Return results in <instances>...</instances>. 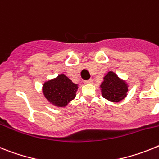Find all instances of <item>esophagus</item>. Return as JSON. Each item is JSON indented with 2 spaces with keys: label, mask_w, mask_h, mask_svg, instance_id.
Returning <instances> with one entry per match:
<instances>
[{
  "label": "esophagus",
  "mask_w": 159,
  "mask_h": 159,
  "mask_svg": "<svg viewBox=\"0 0 159 159\" xmlns=\"http://www.w3.org/2000/svg\"><path fill=\"white\" fill-rule=\"evenodd\" d=\"M93 82V80L92 79H88V80H85V81H84V83L85 84H91Z\"/></svg>",
  "instance_id": "34e87169"
}]
</instances>
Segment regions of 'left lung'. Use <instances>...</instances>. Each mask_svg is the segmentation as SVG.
<instances>
[{"label":"left lung","instance_id":"1","mask_svg":"<svg viewBox=\"0 0 159 159\" xmlns=\"http://www.w3.org/2000/svg\"><path fill=\"white\" fill-rule=\"evenodd\" d=\"M102 95L113 102H118L126 96L128 85L125 81L120 79L114 72L110 71L104 77V81L101 84Z\"/></svg>","mask_w":159,"mask_h":159}]
</instances>
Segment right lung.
Segmentation results:
<instances>
[{
    "label": "right lung",
    "mask_w": 159,
    "mask_h": 159,
    "mask_svg": "<svg viewBox=\"0 0 159 159\" xmlns=\"http://www.w3.org/2000/svg\"><path fill=\"white\" fill-rule=\"evenodd\" d=\"M78 85L74 84L65 74H60L54 79L45 82L42 91L51 104L63 107L75 98Z\"/></svg>",
    "instance_id": "add662e5"
}]
</instances>
